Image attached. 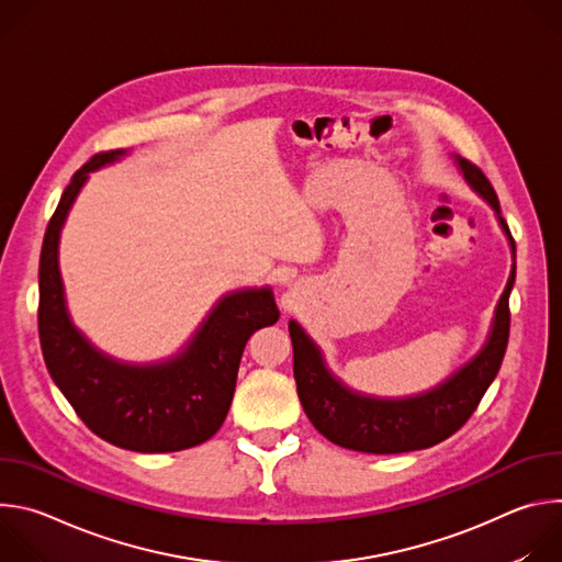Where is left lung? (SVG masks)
<instances>
[{
	"label": "left lung",
	"mask_w": 562,
	"mask_h": 562,
	"mask_svg": "<svg viewBox=\"0 0 562 562\" xmlns=\"http://www.w3.org/2000/svg\"><path fill=\"white\" fill-rule=\"evenodd\" d=\"M451 157L464 182L494 209L512 247L514 265L496 304L487 340L440 384L405 397H380L356 391L340 380L327 367L323 349L295 319H289L293 375L302 409L311 425L338 447L362 453H405L434 447L469 420L503 364L509 340V293L516 282V243L485 173L456 153Z\"/></svg>",
	"instance_id": "left-lung-1"
}]
</instances>
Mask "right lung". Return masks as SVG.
I'll return each instance as SVG.
<instances>
[{
    "mask_svg": "<svg viewBox=\"0 0 562 562\" xmlns=\"http://www.w3.org/2000/svg\"><path fill=\"white\" fill-rule=\"evenodd\" d=\"M128 150L98 153L64 189L40 258V342L46 369L82 423L102 440L139 453L202 445L222 427L247 340L278 323L271 286L224 293L169 358L128 362L102 351L72 323L59 271V235L89 173Z\"/></svg>",
    "mask_w": 562,
    "mask_h": 562,
    "instance_id": "add662e5",
    "label": "right lung"
}]
</instances>
